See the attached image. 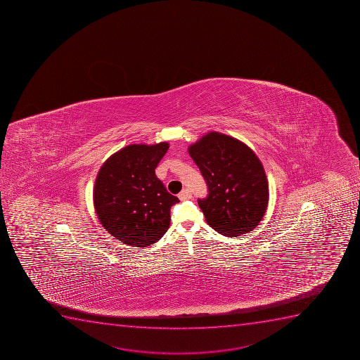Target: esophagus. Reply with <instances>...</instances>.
Returning <instances> with one entry per match:
<instances>
[{"label":"esophagus","mask_w":360,"mask_h":360,"mask_svg":"<svg viewBox=\"0 0 360 360\" xmlns=\"http://www.w3.org/2000/svg\"><path fill=\"white\" fill-rule=\"evenodd\" d=\"M178 198L181 200H189L191 198V191L189 189H183L178 195Z\"/></svg>","instance_id":"esophagus-1"}]
</instances>
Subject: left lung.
Here are the masks:
<instances>
[{"mask_svg": "<svg viewBox=\"0 0 360 360\" xmlns=\"http://www.w3.org/2000/svg\"><path fill=\"white\" fill-rule=\"evenodd\" d=\"M189 153L207 184V198L198 200L207 224L228 237L256 228L269 203L266 174L256 153L214 131L191 144Z\"/></svg>", "mask_w": 360, "mask_h": 360, "instance_id": "1", "label": "left lung"}]
</instances>
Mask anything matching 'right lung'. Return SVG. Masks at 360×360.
<instances>
[{
  "label": "right lung",
  "mask_w": 360,
  "mask_h": 360,
  "mask_svg": "<svg viewBox=\"0 0 360 360\" xmlns=\"http://www.w3.org/2000/svg\"><path fill=\"white\" fill-rule=\"evenodd\" d=\"M169 144H131L111 155L97 174L94 207L101 224L127 245L146 248L163 237L177 197L167 193L156 169Z\"/></svg>",
  "instance_id": "obj_1"
}]
</instances>
